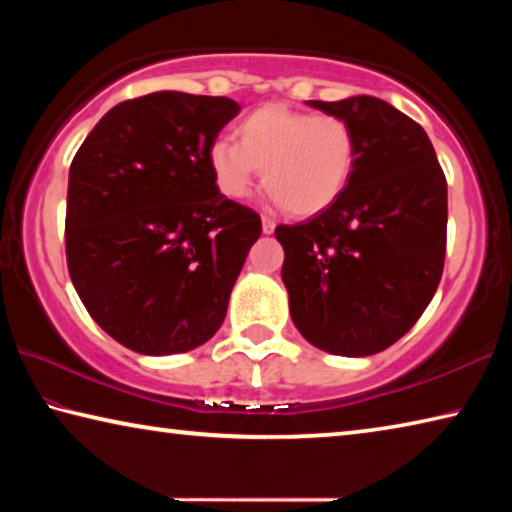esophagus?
Segmentation results:
<instances>
[{
    "label": "esophagus",
    "mask_w": 512,
    "mask_h": 512,
    "mask_svg": "<svg viewBox=\"0 0 512 512\" xmlns=\"http://www.w3.org/2000/svg\"><path fill=\"white\" fill-rule=\"evenodd\" d=\"M262 230H264V235H273L275 221L268 219V216H262Z\"/></svg>",
    "instance_id": "1"
}]
</instances>
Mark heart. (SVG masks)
<instances>
[{
	"label": "heart",
	"mask_w": 512,
	"mask_h": 512,
	"mask_svg": "<svg viewBox=\"0 0 512 512\" xmlns=\"http://www.w3.org/2000/svg\"><path fill=\"white\" fill-rule=\"evenodd\" d=\"M235 142H214L210 169L228 198H244L262 171L273 201L316 216L345 194L357 169V135L343 117L266 103L239 121Z\"/></svg>",
	"instance_id": "heart-1"
}]
</instances>
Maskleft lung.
I'll return each instance as SVG.
<instances>
[{
	"instance_id": "1",
	"label": "left lung",
	"mask_w": 512,
	"mask_h": 512,
	"mask_svg": "<svg viewBox=\"0 0 512 512\" xmlns=\"http://www.w3.org/2000/svg\"><path fill=\"white\" fill-rule=\"evenodd\" d=\"M307 103L354 128L357 169L332 207L275 228L291 318L316 348L368 357L402 339L438 289L447 180L424 128L391 103Z\"/></svg>"
}]
</instances>
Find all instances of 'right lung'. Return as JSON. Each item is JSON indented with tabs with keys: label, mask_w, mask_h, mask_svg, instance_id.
<instances>
[{
	"label": "right lung",
	"mask_w": 512,
	"mask_h": 512,
	"mask_svg": "<svg viewBox=\"0 0 512 512\" xmlns=\"http://www.w3.org/2000/svg\"><path fill=\"white\" fill-rule=\"evenodd\" d=\"M228 97L153 92L117 103L69 167V277L103 332L140 354H176L210 341L259 214L225 198L210 169L221 128L239 115Z\"/></svg>",
	"instance_id": "obj_1"
}]
</instances>
